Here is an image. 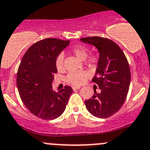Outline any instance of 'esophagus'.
Listing matches in <instances>:
<instances>
[{"label":"esophagus","instance_id":"esophagus-1","mask_svg":"<svg viewBox=\"0 0 150 150\" xmlns=\"http://www.w3.org/2000/svg\"><path fill=\"white\" fill-rule=\"evenodd\" d=\"M80 86H72V89H73V90H75V89H80Z\"/></svg>","mask_w":150,"mask_h":150}]
</instances>
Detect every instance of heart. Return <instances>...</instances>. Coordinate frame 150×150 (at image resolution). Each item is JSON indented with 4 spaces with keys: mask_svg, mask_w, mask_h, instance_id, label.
Instances as JSON below:
<instances>
[{
    "mask_svg": "<svg viewBox=\"0 0 150 150\" xmlns=\"http://www.w3.org/2000/svg\"><path fill=\"white\" fill-rule=\"evenodd\" d=\"M71 51L80 60L84 61L87 58L88 49L85 46L77 45L72 47ZM64 54L63 53H60L55 59V66L58 71H62L64 69ZM88 61H89V64H95L98 61V57L96 55L90 56ZM88 76H89V75L85 71L70 72L66 77V81L69 84L78 86V85L83 84L86 81Z\"/></svg>",
    "mask_w": 150,
    "mask_h": 150,
    "instance_id": "b5f03b06",
    "label": "heart"
}]
</instances>
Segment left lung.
<instances>
[{
  "label": "left lung",
  "instance_id": "obj_1",
  "mask_svg": "<svg viewBox=\"0 0 150 150\" xmlns=\"http://www.w3.org/2000/svg\"><path fill=\"white\" fill-rule=\"evenodd\" d=\"M80 40L96 47L99 52L98 67L92 82L100 92L85 100L86 110L95 117H109L121 108L130 84L129 67L124 52L112 40L100 37H87Z\"/></svg>",
  "mask_w": 150,
  "mask_h": 150
}]
</instances>
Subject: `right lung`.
<instances>
[{
    "instance_id": "1",
    "label": "right lung",
    "mask_w": 150,
    "mask_h": 150,
    "mask_svg": "<svg viewBox=\"0 0 150 150\" xmlns=\"http://www.w3.org/2000/svg\"><path fill=\"white\" fill-rule=\"evenodd\" d=\"M69 40L47 38L31 46L23 55L17 73V86L22 101L31 112L43 120H54L62 115L73 90L64 86L53 91L52 83L57 56Z\"/></svg>"
}]
</instances>
